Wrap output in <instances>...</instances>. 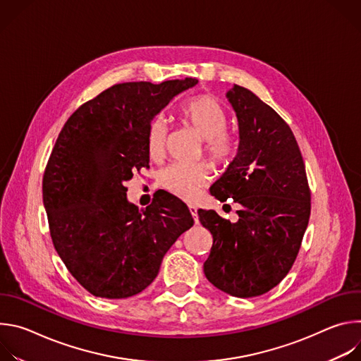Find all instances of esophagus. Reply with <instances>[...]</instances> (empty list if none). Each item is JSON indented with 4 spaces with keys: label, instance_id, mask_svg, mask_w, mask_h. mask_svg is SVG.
<instances>
[{
    "label": "esophagus",
    "instance_id": "obj_1",
    "mask_svg": "<svg viewBox=\"0 0 361 361\" xmlns=\"http://www.w3.org/2000/svg\"><path fill=\"white\" fill-rule=\"evenodd\" d=\"M190 213H191V216H192V219H194V221H195V224L198 223V214H197V207H194V205H190Z\"/></svg>",
    "mask_w": 361,
    "mask_h": 361
}]
</instances>
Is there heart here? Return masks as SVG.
Here are the masks:
<instances>
[{"instance_id":"1","label":"heart","mask_w":361,"mask_h":361,"mask_svg":"<svg viewBox=\"0 0 361 361\" xmlns=\"http://www.w3.org/2000/svg\"><path fill=\"white\" fill-rule=\"evenodd\" d=\"M184 121L204 138V148L209 157L221 166L230 164L238 152V138L230 133L227 126V116L223 107L210 95H197L187 99L181 107ZM169 127L163 117L154 118L147 134V149L152 160H159L164 156ZM212 173L207 164L181 166L173 164L161 174L163 187L173 195L192 201L201 188L210 183Z\"/></svg>"}]
</instances>
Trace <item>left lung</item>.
I'll list each match as a JSON object with an SVG mask.
<instances>
[{
	"label": "left lung",
	"instance_id": "obj_1",
	"mask_svg": "<svg viewBox=\"0 0 361 361\" xmlns=\"http://www.w3.org/2000/svg\"><path fill=\"white\" fill-rule=\"evenodd\" d=\"M238 123V152L210 188L220 201L240 204L231 223L198 210L213 234L204 274L234 297L262 295L290 271L310 219V190L298 144L287 123L252 91L226 94Z\"/></svg>",
	"mask_w": 361,
	"mask_h": 361
}]
</instances>
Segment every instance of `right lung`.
<instances>
[{
  "label": "right lung",
  "mask_w": 361,
  "mask_h": 361,
  "mask_svg": "<svg viewBox=\"0 0 361 361\" xmlns=\"http://www.w3.org/2000/svg\"><path fill=\"white\" fill-rule=\"evenodd\" d=\"M198 80L123 82L82 104L51 152L42 200L54 247L73 277L92 295L127 298L157 277L163 257L194 224L173 194H154L138 210L126 181L149 161L151 121Z\"/></svg>",
  "instance_id": "obj_1"
}]
</instances>
